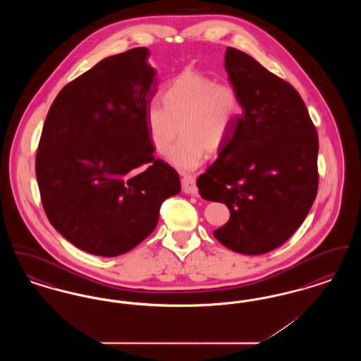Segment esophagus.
<instances>
[{
  "mask_svg": "<svg viewBox=\"0 0 361 361\" xmlns=\"http://www.w3.org/2000/svg\"><path fill=\"white\" fill-rule=\"evenodd\" d=\"M181 184H183V190H184L187 195H192V196H196V195H197V187H196V180H195V177H192V176H184L183 180H181Z\"/></svg>",
  "mask_w": 361,
  "mask_h": 361,
  "instance_id": "esophagus-1",
  "label": "esophagus"
}]
</instances>
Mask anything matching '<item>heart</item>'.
<instances>
[{
  "instance_id": "obj_1",
  "label": "heart",
  "mask_w": 361,
  "mask_h": 361,
  "mask_svg": "<svg viewBox=\"0 0 361 361\" xmlns=\"http://www.w3.org/2000/svg\"><path fill=\"white\" fill-rule=\"evenodd\" d=\"M164 106L150 104L145 124L155 152L164 154L178 134L183 137L166 155L181 171H193L207 153L221 150L240 119L242 106L235 89L218 84L197 71L174 77L161 93Z\"/></svg>"
}]
</instances>
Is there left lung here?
<instances>
[{
	"instance_id": "left-lung-1",
	"label": "left lung",
	"mask_w": 361,
	"mask_h": 361,
	"mask_svg": "<svg viewBox=\"0 0 361 361\" xmlns=\"http://www.w3.org/2000/svg\"><path fill=\"white\" fill-rule=\"evenodd\" d=\"M224 69L243 111L227 153L196 185L230 209L214 237L240 255H264L291 237L315 200L318 135L293 86L250 55L227 47Z\"/></svg>"
}]
</instances>
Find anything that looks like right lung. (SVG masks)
<instances>
[{"instance_id": "add662e5", "label": "right lung", "mask_w": 361, "mask_h": 361, "mask_svg": "<svg viewBox=\"0 0 361 361\" xmlns=\"http://www.w3.org/2000/svg\"><path fill=\"white\" fill-rule=\"evenodd\" d=\"M149 55L139 47L100 61L58 93L43 126V208L63 238L94 256L134 249L154 231L162 202L181 189L172 166L155 159L145 124L157 92Z\"/></svg>"}]
</instances>
